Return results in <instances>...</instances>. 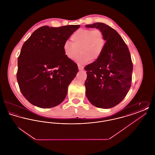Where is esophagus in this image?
<instances>
[{"mask_svg": "<svg viewBox=\"0 0 155 155\" xmlns=\"http://www.w3.org/2000/svg\"><path fill=\"white\" fill-rule=\"evenodd\" d=\"M78 70H82L84 69V67L82 66H81L80 65H78Z\"/></svg>", "mask_w": 155, "mask_h": 155, "instance_id": "34e87169", "label": "esophagus"}]
</instances>
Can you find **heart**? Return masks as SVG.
Instances as JSON below:
<instances>
[{
    "instance_id": "heart-1",
    "label": "heart",
    "mask_w": 155,
    "mask_h": 155,
    "mask_svg": "<svg viewBox=\"0 0 155 155\" xmlns=\"http://www.w3.org/2000/svg\"><path fill=\"white\" fill-rule=\"evenodd\" d=\"M72 43L66 41L63 46V51L67 58L73 59L79 53L74 61L84 65L91 60H96L100 58L106 44L103 32L98 29H79L70 38Z\"/></svg>"
}]
</instances>
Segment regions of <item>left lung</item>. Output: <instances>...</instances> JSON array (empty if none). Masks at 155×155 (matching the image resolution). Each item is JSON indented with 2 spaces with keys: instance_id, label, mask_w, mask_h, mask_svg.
I'll list each match as a JSON object with an SVG mask.
<instances>
[{
  "instance_id": "8db88e82",
  "label": "left lung",
  "mask_w": 155,
  "mask_h": 155,
  "mask_svg": "<svg viewBox=\"0 0 155 155\" xmlns=\"http://www.w3.org/2000/svg\"><path fill=\"white\" fill-rule=\"evenodd\" d=\"M103 32L106 44L100 58L85 68L86 96L92 105L109 109L120 103L131 87L133 63L129 49L118 32L96 22L86 25Z\"/></svg>"
}]
</instances>
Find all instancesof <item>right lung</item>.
Returning <instances> with one entry per match:
<instances>
[{
	"label": "right lung",
	"instance_id": "add662e5",
	"mask_svg": "<svg viewBox=\"0 0 155 155\" xmlns=\"http://www.w3.org/2000/svg\"><path fill=\"white\" fill-rule=\"evenodd\" d=\"M80 25L43 26L22 45L17 79L23 96L34 106L51 108L66 97L78 70L64 55L63 46Z\"/></svg>",
	"mask_w": 155,
	"mask_h": 155
}]
</instances>
